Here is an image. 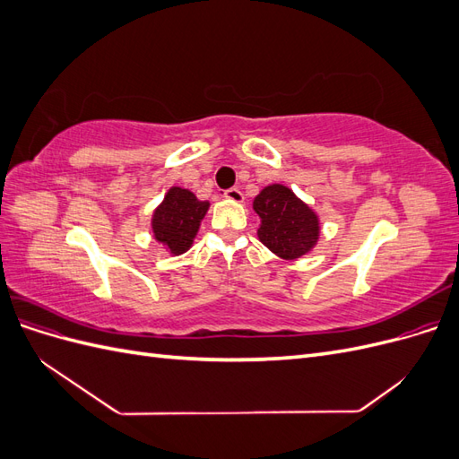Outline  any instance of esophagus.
I'll use <instances>...</instances> for the list:
<instances>
[{
  "label": "esophagus",
  "instance_id": "obj_1",
  "mask_svg": "<svg viewBox=\"0 0 459 459\" xmlns=\"http://www.w3.org/2000/svg\"><path fill=\"white\" fill-rule=\"evenodd\" d=\"M224 197L228 199V201H231V203H243V193L238 189V187H231V189H228L226 193H224Z\"/></svg>",
  "mask_w": 459,
  "mask_h": 459
}]
</instances>
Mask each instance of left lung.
Listing matches in <instances>:
<instances>
[{
  "label": "left lung",
  "instance_id": "8db88e82",
  "mask_svg": "<svg viewBox=\"0 0 459 459\" xmlns=\"http://www.w3.org/2000/svg\"><path fill=\"white\" fill-rule=\"evenodd\" d=\"M260 216L258 239L283 260L310 253L319 239V218L293 189L281 184L264 187L253 203Z\"/></svg>",
  "mask_w": 459,
  "mask_h": 459
}]
</instances>
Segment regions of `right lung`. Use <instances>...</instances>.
<instances>
[{
    "label": "right lung",
    "mask_w": 459,
    "mask_h": 459,
    "mask_svg": "<svg viewBox=\"0 0 459 459\" xmlns=\"http://www.w3.org/2000/svg\"><path fill=\"white\" fill-rule=\"evenodd\" d=\"M208 206L211 203L199 201L189 189L170 187L152 212V238L164 245L170 255H184L193 245Z\"/></svg>",
    "instance_id": "obj_1"
}]
</instances>
